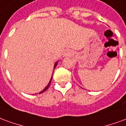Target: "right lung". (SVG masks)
Returning a JSON list of instances; mask_svg holds the SVG:
<instances>
[{
    "label": "right lung",
    "instance_id": "1",
    "mask_svg": "<svg viewBox=\"0 0 126 126\" xmlns=\"http://www.w3.org/2000/svg\"><path fill=\"white\" fill-rule=\"evenodd\" d=\"M57 64H58V62H56V63H55V65H54V69H55V68L56 67ZM52 78H51V79H50V80H49V83H48V84L47 85V87H46V88H45V89H44L43 90V91H42L41 92H39V94H41V93H42L45 92V91H46V90L48 88H49V85H50V83H51V82H52Z\"/></svg>",
    "mask_w": 126,
    "mask_h": 126
}]
</instances>
